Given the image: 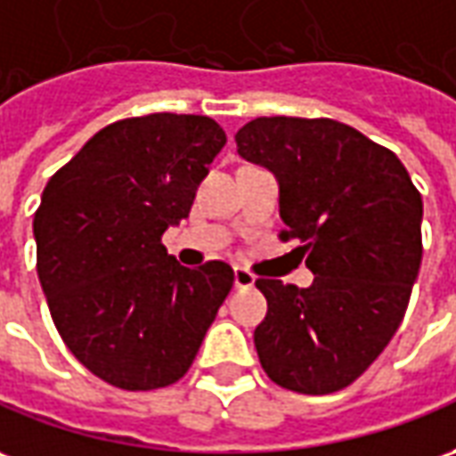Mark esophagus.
Segmentation results:
<instances>
[{
  "mask_svg": "<svg viewBox=\"0 0 456 456\" xmlns=\"http://www.w3.org/2000/svg\"><path fill=\"white\" fill-rule=\"evenodd\" d=\"M233 282H235V288H253V285H256V275L246 268H235Z\"/></svg>",
  "mask_w": 456,
  "mask_h": 456,
  "instance_id": "esophagus-1",
  "label": "esophagus"
}]
</instances>
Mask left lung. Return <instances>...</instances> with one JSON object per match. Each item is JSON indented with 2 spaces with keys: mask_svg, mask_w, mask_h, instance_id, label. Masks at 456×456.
Instances as JSON below:
<instances>
[{
  "mask_svg": "<svg viewBox=\"0 0 456 456\" xmlns=\"http://www.w3.org/2000/svg\"><path fill=\"white\" fill-rule=\"evenodd\" d=\"M281 183L278 238L315 273L310 288L258 278L268 315L260 365L300 395L345 390L400 328L422 263V196L390 149L332 118L260 116L235 134Z\"/></svg>",
  "mask_w": 456,
  "mask_h": 456,
  "instance_id": "8db88e82",
  "label": "left lung"
}]
</instances>
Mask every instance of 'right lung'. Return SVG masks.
<instances>
[{
	"label": "right lung",
	"mask_w": 456,
	"mask_h": 456,
	"mask_svg": "<svg viewBox=\"0 0 456 456\" xmlns=\"http://www.w3.org/2000/svg\"><path fill=\"white\" fill-rule=\"evenodd\" d=\"M223 146L208 116L121 118L44 188L34 238L49 313L74 357L111 387L178 382L233 288L228 263L183 268L161 243Z\"/></svg>",
	"instance_id": "right-lung-1"
}]
</instances>
